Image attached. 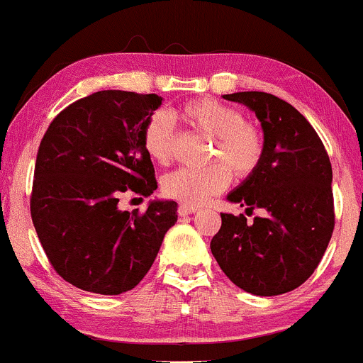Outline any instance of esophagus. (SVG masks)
<instances>
[{
    "instance_id": "obj_1",
    "label": "esophagus",
    "mask_w": 363,
    "mask_h": 363,
    "mask_svg": "<svg viewBox=\"0 0 363 363\" xmlns=\"http://www.w3.org/2000/svg\"><path fill=\"white\" fill-rule=\"evenodd\" d=\"M198 211H200V208L194 207V205L182 203L181 207H179V216H189V213H194V212H198Z\"/></svg>"
}]
</instances>
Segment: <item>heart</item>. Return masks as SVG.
<instances>
[{"label": "heart", "mask_w": 363, "mask_h": 363, "mask_svg": "<svg viewBox=\"0 0 363 363\" xmlns=\"http://www.w3.org/2000/svg\"><path fill=\"white\" fill-rule=\"evenodd\" d=\"M181 116L193 130L212 137V165L205 169H179L163 179L169 198L186 205H201L231 182V172L240 179L255 172L264 156V135L245 121L240 109L213 99L191 101L181 108ZM144 150L155 162L169 165L175 156V135L167 113H152L143 128Z\"/></svg>", "instance_id": "heart-1"}]
</instances>
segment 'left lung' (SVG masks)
I'll return each mask as SVG.
<instances>
[{
	"mask_svg": "<svg viewBox=\"0 0 363 363\" xmlns=\"http://www.w3.org/2000/svg\"><path fill=\"white\" fill-rule=\"evenodd\" d=\"M252 109L264 132L261 165L228 200L261 208L220 213L211 250L224 274L254 296H278L303 285L325 254L334 231L333 167L310 121L294 106L266 91L223 95Z\"/></svg>",
	"mask_w": 363,
	"mask_h": 363,
	"instance_id": "left-lung-1",
	"label": "left lung"
}]
</instances>
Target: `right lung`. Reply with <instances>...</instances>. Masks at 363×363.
<instances>
[{"label": "right lung", "mask_w": 363, "mask_h": 363, "mask_svg": "<svg viewBox=\"0 0 363 363\" xmlns=\"http://www.w3.org/2000/svg\"><path fill=\"white\" fill-rule=\"evenodd\" d=\"M156 94L95 91L72 102L41 139L30 217L57 273L82 291L116 296L135 287L177 223L175 201L120 211V194L158 188L143 128L162 106Z\"/></svg>", "instance_id": "obj_1"}]
</instances>
